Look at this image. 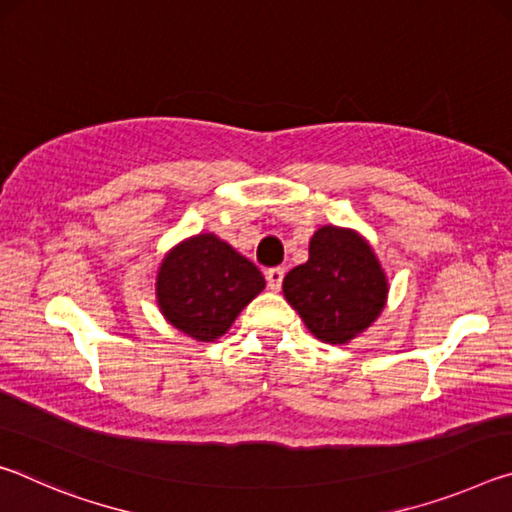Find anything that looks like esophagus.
<instances>
[{"mask_svg":"<svg viewBox=\"0 0 512 512\" xmlns=\"http://www.w3.org/2000/svg\"><path fill=\"white\" fill-rule=\"evenodd\" d=\"M282 280H284V268H280V266L268 268V271H266L268 289H271V291H280V287H282Z\"/></svg>","mask_w":512,"mask_h":512,"instance_id":"obj_1","label":"esophagus"}]
</instances>
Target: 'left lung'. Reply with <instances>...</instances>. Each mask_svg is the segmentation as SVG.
I'll return each instance as SVG.
<instances>
[{
	"mask_svg": "<svg viewBox=\"0 0 512 512\" xmlns=\"http://www.w3.org/2000/svg\"><path fill=\"white\" fill-rule=\"evenodd\" d=\"M282 291L316 339L343 345L375 323L388 280L366 239L323 225L309 241V259L287 273Z\"/></svg>",
	"mask_w": 512,
	"mask_h": 512,
	"instance_id": "left-lung-1",
	"label": "left lung"
}]
</instances>
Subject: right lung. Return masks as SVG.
<instances>
[{"instance_id": "obj_1", "label": "right lung", "mask_w": 512, "mask_h": 512, "mask_svg": "<svg viewBox=\"0 0 512 512\" xmlns=\"http://www.w3.org/2000/svg\"><path fill=\"white\" fill-rule=\"evenodd\" d=\"M264 287V275L250 259L205 232L180 241L164 255L155 298L173 327L207 343L228 332Z\"/></svg>"}]
</instances>
